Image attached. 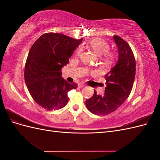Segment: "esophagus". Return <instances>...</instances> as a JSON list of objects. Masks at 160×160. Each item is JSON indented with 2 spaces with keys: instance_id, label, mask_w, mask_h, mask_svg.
<instances>
[{
  "instance_id": "obj_1",
  "label": "esophagus",
  "mask_w": 160,
  "mask_h": 160,
  "mask_svg": "<svg viewBox=\"0 0 160 160\" xmlns=\"http://www.w3.org/2000/svg\"><path fill=\"white\" fill-rule=\"evenodd\" d=\"M85 86V84H83V83H79V85H78V87H79V88H84Z\"/></svg>"
}]
</instances>
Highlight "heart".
I'll return each instance as SVG.
<instances>
[{"mask_svg":"<svg viewBox=\"0 0 160 160\" xmlns=\"http://www.w3.org/2000/svg\"><path fill=\"white\" fill-rule=\"evenodd\" d=\"M88 46L97 55L101 56V61L103 63L108 65L114 61L115 57L114 52L109 51V44L102 38H93L89 42ZM81 51V47L78 48L76 51L77 55H80Z\"/></svg>","mask_w":160,"mask_h":160,"instance_id":"obj_1","label":"heart"}]
</instances>
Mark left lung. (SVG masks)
Returning a JSON list of instances; mask_svg holds the SVG:
<instances>
[{"label":"left lung","mask_w":160,"mask_h":160,"mask_svg":"<svg viewBox=\"0 0 160 160\" xmlns=\"http://www.w3.org/2000/svg\"><path fill=\"white\" fill-rule=\"evenodd\" d=\"M113 39L118 47V62L105 78V93L94 94L85 101L88 109L98 115H106L117 110L131 93L135 76L136 64L133 52L128 43L118 35Z\"/></svg>","instance_id":"left-lung-1"}]
</instances>
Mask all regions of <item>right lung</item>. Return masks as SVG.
I'll return each mask as SVG.
<instances>
[{
  "label": "right lung",
  "mask_w": 160,
  "mask_h": 160,
  "mask_svg": "<svg viewBox=\"0 0 160 160\" xmlns=\"http://www.w3.org/2000/svg\"><path fill=\"white\" fill-rule=\"evenodd\" d=\"M83 38L75 39L61 33L47 32L34 42L25 66V80L35 102L47 111L59 109L67 104V93L77 88L62 78V67Z\"/></svg>",
  "instance_id": "1"
}]
</instances>
